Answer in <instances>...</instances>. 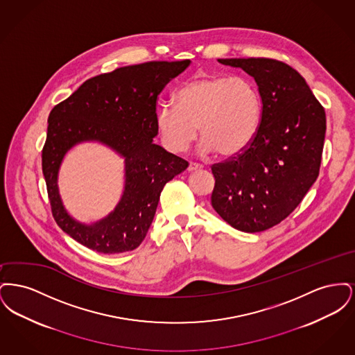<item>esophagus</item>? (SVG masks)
Here are the masks:
<instances>
[{"label":"esophagus","mask_w":355,"mask_h":355,"mask_svg":"<svg viewBox=\"0 0 355 355\" xmlns=\"http://www.w3.org/2000/svg\"><path fill=\"white\" fill-rule=\"evenodd\" d=\"M202 169V166L201 165H198V164H193V162H190L189 164V168H187V171H196V170H201Z\"/></svg>","instance_id":"esophagus-1"}]
</instances>
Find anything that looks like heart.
Listing matches in <instances>:
<instances>
[{"mask_svg":"<svg viewBox=\"0 0 355 355\" xmlns=\"http://www.w3.org/2000/svg\"><path fill=\"white\" fill-rule=\"evenodd\" d=\"M259 119L261 98L249 80L203 74L175 93V106L158 109L155 125L170 152H185L200 129L202 155L234 157L253 142Z\"/></svg>","mask_w":355,"mask_h":355,"instance_id":"1","label":"heart"}]
</instances>
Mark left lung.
Masks as SVG:
<instances>
[{
    "label": "left lung",
    "instance_id": "obj_1",
    "mask_svg": "<svg viewBox=\"0 0 355 355\" xmlns=\"http://www.w3.org/2000/svg\"><path fill=\"white\" fill-rule=\"evenodd\" d=\"M222 65L253 77L262 114L253 142L213 165L211 205L236 230L263 232L285 220L315 182L326 116L304 77L270 58H226Z\"/></svg>",
    "mask_w": 355,
    "mask_h": 355
}]
</instances>
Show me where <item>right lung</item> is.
Masks as SVG:
<instances>
[{"label":"right lung","instance_id":"add662e5","mask_svg":"<svg viewBox=\"0 0 355 355\" xmlns=\"http://www.w3.org/2000/svg\"><path fill=\"white\" fill-rule=\"evenodd\" d=\"M191 61H153L116 69L85 81L53 107L42 150V173L57 225L81 245L103 254L137 249L152 225L159 194L185 159L153 142L157 98ZM83 141H97L124 159V190L116 207L101 220L84 224L64 207L58 174L64 155Z\"/></svg>","mask_w":355,"mask_h":355}]
</instances>
